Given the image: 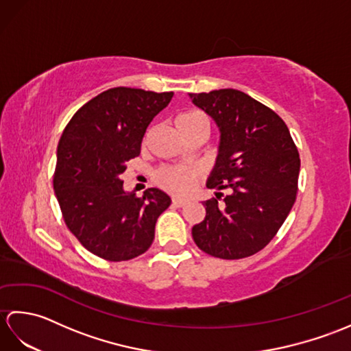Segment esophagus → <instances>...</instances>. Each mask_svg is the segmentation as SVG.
I'll return each mask as SVG.
<instances>
[{
    "mask_svg": "<svg viewBox=\"0 0 351 351\" xmlns=\"http://www.w3.org/2000/svg\"><path fill=\"white\" fill-rule=\"evenodd\" d=\"M171 202H173L175 206H185V205H187V200L180 199V197H173V199H171Z\"/></svg>",
    "mask_w": 351,
    "mask_h": 351,
    "instance_id": "esophagus-1",
    "label": "esophagus"
}]
</instances>
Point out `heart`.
<instances>
[{"label":"heart","instance_id":"obj_1","mask_svg":"<svg viewBox=\"0 0 351 351\" xmlns=\"http://www.w3.org/2000/svg\"><path fill=\"white\" fill-rule=\"evenodd\" d=\"M175 126L182 137L195 131H208L206 117L200 111H184L175 119ZM199 170L196 167H169L156 173V181L175 195H185L195 185Z\"/></svg>","mask_w":351,"mask_h":351}]
</instances>
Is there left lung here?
<instances>
[{
    "label": "left lung",
    "instance_id": "8db88e82",
    "mask_svg": "<svg viewBox=\"0 0 351 351\" xmlns=\"http://www.w3.org/2000/svg\"><path fill=\"white\" fill-rule=\"evenodd\" d=\"M220 131L219 154L206 187L205 219L193 226L200 250L241 259L264 249L295 202L300 158L288 126L264 104L235 88L190 93ZM220 189L230 195L218 204Z\"/></svg>",
    "mask_w": 351,
    "mask_h": 351
}]
</instances>
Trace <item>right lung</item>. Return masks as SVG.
<instances>
[{"mask_svg":"<svg viewBox=\"0 0 351 351\" xmlns=\"http://www.w3.org/2000/svg\"><path fill=\"white\" fill-rule=\"evenodd\" d=\"M173 92L114 87L81 107L57 147L54 191L66 226L93 255L128 261L154 241L155 223L170 205L158 189L143 196L123 190L125 164L140 154L152 119Z\"/></svg>","mask_w":351,"mask_h":351,"instance_id":"right-lung-1","label":"right lung"}]
</instances>
